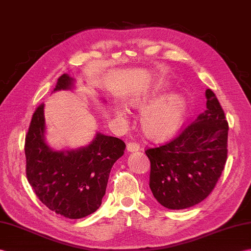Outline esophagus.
<instances>
[{
	"label": "esophagus",
	"mask_w": 251,
	"mask_h": 251,
	"mask_svg": "<svg viewBox=\"0 0 251 251\" xmlns=\"http://www.w3.org/2000/svg\"><path fill=\"white\" fill-rule=\"evenodd\" d=\"M126 149H127V152H137V151L140 150V145L136 142H128L126 145Z\"/></svg>",
	"instance_id": "obj_1"
}]
</instances>
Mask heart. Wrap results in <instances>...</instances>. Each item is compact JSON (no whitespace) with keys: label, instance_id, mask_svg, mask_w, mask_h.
<instances>
[{"label":"heart","instance_id":"obj_1","mask_svg":"<svg viewBox=\"0 0 251 251\" xmlns=\"http://www.w3.org/2000/svg\"><path fill=\"white\" fill-rule=\"evenodd\" d=\"M167 90L165 82H159L152 89L129 99V106L144 107L141 123L144 131L152 138H165L176 132L182 125L187 113V100L178 93L164 96ZM118 118L125 120L127 110L116 107Z\"/></svg>","mask_w":251,"mask_h":251}]
</instances>
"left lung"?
<instances>
[{
    "label": "left lung",
    "mask_w": 251,
    "mask_h": 251,
    "mask_svg": "<svg viewBox=\"0 0 251 251\" xmlns=\"http://www.w3.org/2000/svg\"><path fill=\"white\" fill-rule=\"evenodd\" d=\"M206 110L171 141L148 149L150 188L170 209L194 206L207 198L228 155L229 125L216 95L205 91Z\"/></svg>",
    "instance_id": "8db88e82"
}]
</instances>
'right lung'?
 I'll use <instances>...</instances> for the list:
<instances>
[{
    "instance_id": "obj_1",
    "label": "right lung",
    "mask_w": 251,
    "mask_h": 251,
    "mask_svg": "<svg viewBox=\"0 0 251 251\" xmlns=\"http://www.w3.org/2000/svg\"><path fill=\"white\" fill-rule=\"evenodd\" d=\"M67 74L57 79L55 91L72 90ZM45 104L37 107L25 136L26 177L35 194L52 212L80 219L99 208L106 194L109 174L123 156L121 139L97 132L93 141L77 150L54 151L46 143Z\"/></svg>"
}]
</instances>
